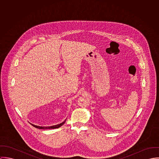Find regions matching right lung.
<instances>
[{
    "instance_id": "1",
    "label": "right lung",
    "mask_w": 159,
    "mask_h": 159,
    "mask_svg": "<svg viewBox=\"0 0 159 159\" xmlns=\"http://www.w3.org/2000/svg\"><path fill=\"white\" fill-rule=\"evenodd\" d=\"M66 120H65L63 123H61L59 124H57V125H52V126H48V127H42V126H38V125H34L33 124H31L34 127H35L37 129H57V128H58L60 127H61V125H63L65 123Z\"/></svg>"
}]
</instances>
